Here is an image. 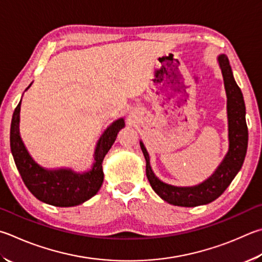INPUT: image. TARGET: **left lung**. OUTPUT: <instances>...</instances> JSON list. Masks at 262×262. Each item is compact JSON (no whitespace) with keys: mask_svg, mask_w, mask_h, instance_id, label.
<instances>
[{"mask_svg":"<svg viewBox=\"0 0 262 262\" xmlns=\"http://www.w3.org/2000/svg\"><path fill=\"white\" fill-rule=\"evenodd\" d=\"M223 82L227 94V115H228V137L229 149L221 164L217 166L210 178L192 187H177L160 181L156 177L150 165V157L143 142H140L142 152L146 161V178L152 189L158 196L175 206L194 207L215 201L229 187L231 181L239 172L244 163L249 132L245 119V103L241 88L237 85L229 60L226 55L217 57Z\"/></svg>","mask_w":262,"mask_h":262,"instance_id":"obj_1","label":"left lung"}]
</instances>
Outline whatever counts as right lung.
<instances>
[{"label": "right lung", "instance_id": "obj_1", "mask_svg": "<svg viewBox=\"0 0 262 262\" xmlns=\"http://www.w3.org/2000/svg\"><path fill=\"white\" fill-rule=\"evenodd\" d=\"M20 104L21 101L12 116L10 147L18 172L27 189L39 201L58 207L77 206L95 196L104 180L103 159L115 143L119 130L125 127L123 118L112 122L99 137L95 147L94 164L88 172L77 173L71 168L47 169L33 160L21 141L19 134Z\"/></svg>", "mask_w": 262, "mask_h": 262}]
</instances>
